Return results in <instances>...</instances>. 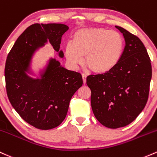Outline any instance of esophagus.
Wrapping results in <instances>:
<instances>
[{"instance_id": "1", "label": "esophagus", "mask_w": 157, "mask_h": 157, "mask_svg": "<svg viewBox=\"0 0 157 157\" xmlns=\"http://www.w3.org/2000/svg\"><path fill=\"white\" fill-rule=\"evenodd\" d=\"M82 81H83V83H86V75L85 74H82Z\"/></svg>"}]
</instances>
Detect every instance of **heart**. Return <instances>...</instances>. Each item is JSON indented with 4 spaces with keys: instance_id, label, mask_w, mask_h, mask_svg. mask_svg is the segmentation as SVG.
<instances>
[{
    "instance_id": "b5f03b06",
    "label": "heart",
    "mask_w": 157,
    "mask_h": 157,
    "mask_svg": "<svg viewBox=\"0 0 157 157\" xmlns=\"http://www.w3.org/2000/svg\"><path fill=\"white\" fill-rule=\"evenodd\" d=\"M124 39L120 33L102 27L77 30L71 42L65 46V56L73 67L84 63L97 75H104L119 63L124 51Z\"/></svg>"
}]
</instances>
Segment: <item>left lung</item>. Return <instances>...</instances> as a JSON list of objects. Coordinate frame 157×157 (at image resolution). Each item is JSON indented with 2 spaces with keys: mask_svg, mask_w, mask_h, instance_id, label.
I'll list each match as a JSON object with an SVG mask.
<instances>
[{
  "mask_svg": "<svg viewBox=\"0 0 157 157\" xmlns=\"http://www.w3.org/2000/svg\"><path fill=\"white\" fill-rule=\"evenodd\" d=\"M115 27L125 40L119 63L109 73L86 78L93 113L101 124L112 129L130 124L142 113L152 77L151 59L142 41L125 29Z\"/></svg>",
  "mask_w": 157,
  "mask_h": 157,
  "instance_id": "obj_1",
  "label": "left lung"
}]
</instances>
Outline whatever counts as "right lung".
<instances>
[{"label": "right lung", "instance_id": "right-lung-1", "mask_svg": "<svg viewBox=\"0 0 157 157\" xmlns=\"http://www.w3.org/2000/svg\"><path fill=\"white\" fill-rule=\"evenodd\" d=\"M68 30L63 24H34L15 41L5 65L6 89L15 111L40 130L59 126L66 116L71 99L82 85V75L64 68L52 56L37 71L33 56L48 42L60 58L61 39Z\"/></svg>", "mask_w": 157, "mask_h": 157}]
</instances>
